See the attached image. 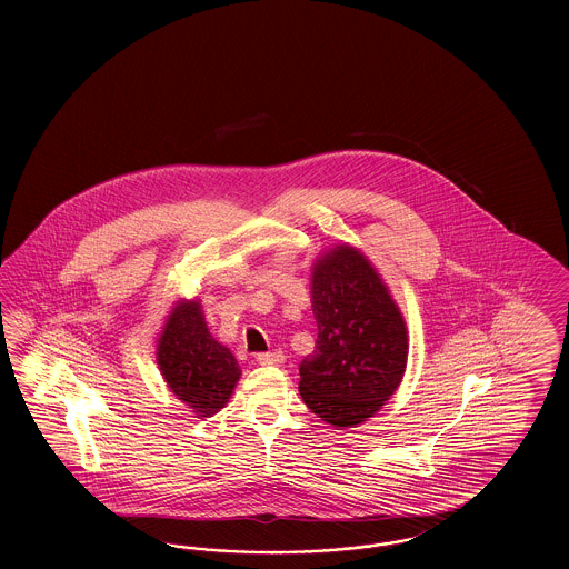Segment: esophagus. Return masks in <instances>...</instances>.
Wrapping results in <instances>:
<instances>
[{
  "mask_svg": "<svg viewBox=\"0 0 569 569\" xmlns=\"http://www.w3.org/2000/svg\"><path fill=\"white\" fill-rule=\"evenodd\" d=\"M283 352H260L256 353V360L260 365H281L283 362Z\"/></svg>",
  "mask_w": 569,
  "mask_h": 569,
  "instance_id": "obj_1",
  "label": "esophagus"
}]
</instances>
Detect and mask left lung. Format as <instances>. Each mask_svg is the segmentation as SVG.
Segmentation results:
<instances>
[{
    "instance_id": "1",
    "label": "left lung",
    "mask_w": 569,
    "mask_h": 569,
    "mask_svg": "<svg viewBox=\"0 0 569 569\" xmlns=\"http://www.w3.org/2000/svg\"><path fill=\"white\" fill-rule=\"evenodd\" d=\"M311 307L318 341L298 369L300 397L328 425L356 427L401 383L403 316L369 260L348 244L313 267Z\"/></svg>"
}]
</instances>
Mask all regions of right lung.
Returning a JSON list of instances; mask_svg holds the SVG:
<instances>
[{"mask_svg":"<svg viewBox=\"0 0 569 569\" xmlns=\"http://www.w3.org/2000/svg\"><path fill=\"white\" fill-rule=\"evenodd\" d=\"M158 365L168 388L198 416H213L228 403L241 369L217 343L196 300L181 302L163 326Z\"/></svg>","mask_w":569,"mask_h":569,"instance_id":"add662e5","label":"right lung"}]
</instances>
